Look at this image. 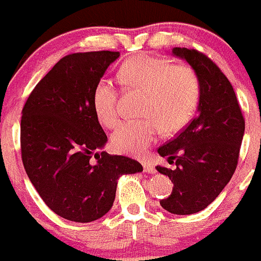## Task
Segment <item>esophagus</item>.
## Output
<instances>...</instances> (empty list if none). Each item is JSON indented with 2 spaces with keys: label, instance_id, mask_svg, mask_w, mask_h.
I'll return each instance as SVG.
<instances>
[{
  "label": "esophagus",
  "instance_id": "esophagus-1",
  "mask_svg": "<svg viewBox=\"0 0 261 261\" xmlns=\"http://www.w3.org/2000/svg\"><path fill=\"white\" fill-rule=\"evenodd\" d=\"M144 172L152 174V173L156 172V169H155V167H154V164H152V163L144 162Z\"/></svg>",
  "mask_w": 261,
  "mask_h": 261
}]
</instances>
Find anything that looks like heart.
Wrapping results in <instances>:
<instances>
[{
	"instance_id": "heart-1",
	"label": "heart",
	"mask_w": 261,
	"mask_h": 261,
	"mask_svg": "<svg viewBox=\"0 0 261 261\" xmlns=\"http://www.w3.org/2000/svg\"><path fill=\"white\" fill-rule=\"evenodd\" d=\"M121 77L131 87L147 92L143 120L123 121L111 136L117 151L140 155L158 140L163 126L168 131L180 130L196 111L201 84L196 70L187 64H173L168 59L139 55L121 69ZM97 118L114 127L120 117V99L116 84L110 78L97 81L92 93Z\"/></svg>"
}]
</instances>
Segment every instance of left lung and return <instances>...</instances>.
Returning <instances> with one entry per match:
<instances>
[{
  "mask_svg": "<svg viewBox=\"0 0 261 261\" xmlns=\"http://www.w3.org/2000/svg\"><path fill=\"white\" fill-rule=\"evenodd\" d=\"M196 70L201 84L198 115L158 149L174 169L158 165L172 179V194L160 201L168 212L192 215L211 204L235 173L245 120L230 81L207 55L196 49L173 48Z\"/></svg>",
  "mask_w": 261,
  "mask_h": 261,
  "instance_id": "left-lung-1",
  "label": "left lung"
}]
</instances>
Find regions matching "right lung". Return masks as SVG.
I'll list each match as a JSON object with an SVG mask.
<instances>
[{
    "label": "right lung",
    "mask_w": 261,
    "mask_h": 261,
    "mask_svg": "<svg viewBox=\"0 0 261 261\" xmlns=\"http://www.w3.org/2000/svg\"><path fill=\"white\" fill-rule=\"evenodd\" d=\"M118 51L73 53L29 96L20 128L21 159L46 206L65 220L92 222L111 210L117 179L143 172L131 158L94 152L107 141L92 93Z\"/></svg>",
    "instance_id": "obj_1"
}]
</instances>
